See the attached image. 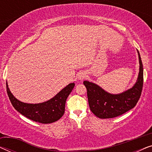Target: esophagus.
Here are the masks:
<instances>
[{"label":"esophagus","instance_id":"obj_1","mask_svg":"<svg viewBox=\"0 0 152 152\" xmlns=\"http://www.w3.org/2000/svg\"><path fill=\"white\" fill-rule=\"evenodd\" d=\"M86 77V73L85 72L81 71L77 74V79L78 80H82L84 78Z\"/></svg>","mask_w":152,"mask_h":152}]
</instances>
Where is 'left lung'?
<instances>
[{"mask_svg":"<svg viewBox=\"0 0 152 152\" xmlns=\"http://www.w3.org/2000/svg\"><path fill=\"white\" fill-rule=\"evenodd\" d=\"M138 78L132 88L123 92L113 94L106 91L95 83L84 81L87 89V97L91 111L102 119L117 117L134 108L138 102L143 85V66L140 53Z\"/></svg>","mask_w":152,"mask_h":152,"instance_id":"8db88e82","label":"left lung"}]
</instances>
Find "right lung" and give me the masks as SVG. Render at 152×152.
<instances>
[{"mask_svg": "<svg viewBox=\"0 0 152 152\" xmlns=\"http://www.w3.org/2000/svg\"><path fill=\"white\" fill-rule=\"evenodd\" d=\"M70 83L49 100L41 103L30 104L20 102L14 96L6 82L7 93L12 104L23 115L42 124L53 123L59 120L65 111L66 102L75 86Z\"/></svg>", "mask_w": 152, "mask_h": 152, "instance_id": "add662e5", "label": "right lung"}]
</instances>
